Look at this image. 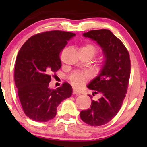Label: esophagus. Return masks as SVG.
Segmentation results:
<instances>
[{"mask_svg": "<svg viewBox=\"0 0 147 147\" xmlns=\"http://www.w3.org/2000/svg\"><path fill=\"white\" fill-rule=\"evenodd\" d=\"M82 93L80 92V91H78L77 90H75L74 89L73 90V94H76V95H80V94H81Z\"/></svg>", "mask_w": 147, "mask_h": 147, "instance_id": "obj_1", "label": "esophagus"}]
</instances>
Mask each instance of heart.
<instances>
[{
	"instance_id": "obj_1",
	"label": "heart",
	"mask_w": 147,
	"mask_h": 147,
	"mask_svg": "<svg viewBox=\"0 0 147 147\" xmlns=\"http://www.w3.org/2000/svg\"><path fill=\"white\" fill-rule=\"evenodd\" d=\"M80 52L82 55L88 56L92 59L98 53L99 50L95 44L88 43L82 46ZM90 79V76L89 74L82 73V72H74L69 76L70 82L76 88H81L84 86L86 82L89 81Z\"/></svg>"
}]
</instances>
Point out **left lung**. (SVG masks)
I'll use <instances>...</instances> for the list:
<instances>
[{
    "mask_svg": "<svg viewBox=\"0 0 147 147\" xmlns=\"http://www.w3.org/2000/svg\"><path fill=\"white\" fill-rule=\"evenodd\" d=\"M83 35L99 44L105 61L100 74L88 86L94 90L93 96L98 94L100 98L92 100L90 108L82 110L80 115L89 125L102 126L118 114L123 103L130 75V55L122 42L110 30H92Z\"/></svg>",
    "mask_w": 147,
    "mask_h": 147,
    "instance_id": "left-lung-1",
    "label": "left lung"
}]
</instances>
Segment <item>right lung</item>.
<instances>
[{"label": "right lung", "instance_id": "add662e5", "mask_svg": "<svg viewBox=\"0 0 147 147\" xmlns=\"http://www.w3.org/2000/svg\"><path fill=\"white\" fill-rule=\"evenodd\" d=\"M75 33L42 32L30 37L20 49L15 66V83L25 114L37 122H47L57 114L59 104L69 98L72 88L64 82L50 89L51 74L61 67L60 54Z\"/></svg>", "mask_w": 147, "mask_h": 147}]
</instances>
